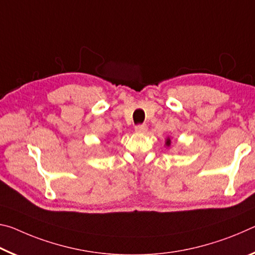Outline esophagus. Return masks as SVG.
Returning <instances> with one entry per match:
<instances>
[{"label":"esophagus","mask_w":255,"mask_h":255,"mask_svg":"<svg viewBox=\"0 0 255 255\" xmlns=\"http://www.w3.org/2000/svg\"><path fill=\"white\" fill-rule=\"evenodd\" d=\"M147 131H148V128H147V125H144V124L136 125V127H135V132L136 133H145Z\"/></svg>","instance_id":"esophagus-1"}]
</instances>
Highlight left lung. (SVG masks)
I'll return each mask as SVG.
<instances>
[{"mask_svg":"<svg viewBox=\"0 0 255 255\" xmlns=\"http://www.w3.org/2000/svg\"><path fill=\"white\" fill-rule=\"evenodd\" d=\"M170 144H172V140L169 139V137H166V141H165V145L166 147H170Z\"/></svg>","mask_w":255,"mask_h":255,"instance_id":"1","label":"left lung"}]
</instances>
